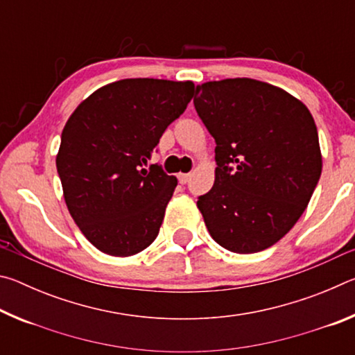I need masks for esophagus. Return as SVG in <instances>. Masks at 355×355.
Listing matches in <instances>:
<instances>
[{
  "mask_svg": "<svg viewBox=\"0 0 355 355\" xmlns=\"http://www.w3.org/2000/svg\"><path fill=\"white\" fill-rule=\"evenodd\" d=\"M189 177H191V173H178V182L182 183V184L188 183L189 182Z\"/></svg>",
  "mask_w": 355,
  "mask_h": 355,
  "instance_id": "esophagus-1",
  "label": "esophagus"
}]
</instances>
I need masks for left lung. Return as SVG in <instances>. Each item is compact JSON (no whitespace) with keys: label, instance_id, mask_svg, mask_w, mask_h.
<instances>
[{"label":"left lung","instance_id":"obj_1","mask_svg":"<svg viewBox=\"0 0 355 355\" xmlns=\"http://www.w3.org/2000/svg\"><path fill=\"white\" fill-rule=\"evenodd\" d=\"M194 106L216 141L214 184L197 200L209 235L236 254L271 248L321 177L313 116L284 89L252 78L199 84Z\"/></svg>","mask_w":355,"mask_h":355}]
</instances>
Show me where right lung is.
Wrapping results in <instances>:
<instances>
[{
	"label": "right lung",
	"mask_w": 355,
	"mask_h": 355,
	"mask_svg": "<svg viewBox=\"0 0 355 355\" xmlns=\"http://www.w3.org/2000/svg\"><path fill=\"white\" fill-rule=\"evenodd\" d=\"M192 95V81L128 78L97 89L69 117L56 156L64 200L103 254L135 255L158 236L177 178L146 166Z\"/></svg>",
	"instance_id": "add662e5"
}]
</instances>
